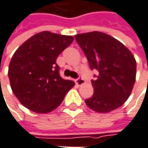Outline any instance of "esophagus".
I'll use <instances>...</instances> for the list:
<instances>
[{"label":"esophagus","instance_id":"34e87169","mask_svg":"<svg viewBox=\"0 0 148 148\" xmlns=\"http://www.w3.org/2000/svg\"><path fill=\"white\" fill-rule=\"evenodd\" d=\"M75 82H76V84L77 85H78V86H81V85H82V84H84L85 83V80L83 79L82 77H79V78H77V79L75 81Z\"/></svg>","mask_w":148,"mask_h":148}]
</instances>
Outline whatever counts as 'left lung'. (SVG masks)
Instances as JSON below:
<instances>
[{
  "mask_svg": "<svg viewBox=\"0 0 148 148\" xmlns=\"http://www.w3.org/2000/svg\"><path fill=\"white\" fill-rule=\"evenodd\" d=\"M76 41L98 76L92 80L94 92L85 99L91 110L108 113L124 104L131 95L136 74L132 53L116 38L102 32L75 35Z\"/></svg>",
  "mask_w": 148,
  "mask_h": 148,
  "instance_id": "left-lung-1",
  "label": "left lung"
}]
</instances>
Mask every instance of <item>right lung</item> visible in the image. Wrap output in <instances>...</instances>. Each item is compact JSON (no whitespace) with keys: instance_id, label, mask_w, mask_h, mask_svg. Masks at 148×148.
<instances>
[{"instance_id":"add662e5","label":"right lung","mask_w":148,"mask_h":148,"mask_svg":"<svg viewBox=\"0 0 148 148\" xmlns=\"http://www.w3.org/2000/svg\"><path fill=\"white\" fill-rule=\"evenodd\" d=\"M73 37L49 31L29 38L15 51L8 68L11 88L28 110L46 114L63 101L74 82L60 76L58 56L72 43Z\"/></svg>"}]
</instances>
